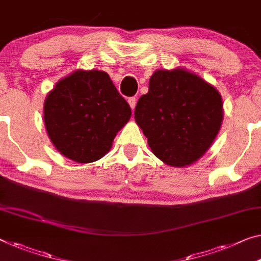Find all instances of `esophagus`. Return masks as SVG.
I'll return each instance as SVG.
<instances>
[{
  "label": "esophagus",
  "mask_w": 261,
  "mask_h": 261,
  "mask_svg": "<svg viewBox=\"0 0 261 261\" xmlns=\"http://www.w3.org/2000/svg\"><path fill=\"white\" fill-rule=\"evenodd\" d=\"M128 103H129V106H130V108H132V111H134L135 105H136V98H134V97L128 98Z\"/></svg>",
  "instance_id": "esophagus-1"
}]
</instances>
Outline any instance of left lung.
I'll list each match as a JSON object with an SVG mask.
<instances>
[{
  "label": "left lung",
  "instance_id": "8db88e82",
  "mask_svg": "<svg viewBox=\"0 0 261 261\" xmlns=\"http://www.w3.org/2000/svg\"><path fill=\"white\" fill-rule=\"evenodd\" d=\"M134 114L156 158L184 167L209 149L222 125L223 103L218 91L198 75L159 70Z\"/></svg>",
  "mask_w": 261,
  "mask_h": 261
}]
</instances>
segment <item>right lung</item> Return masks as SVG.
<instances>
[{"label": "right lung", "mask_w": 261, "mask_h": 261, "mask_svg": "<svg viewBox=\"0 0 261 261\" xmlns=\"http://www.w3.org/2000/svg\"><path fill=\"white\" fill-rule=\"evenodd\" d=\"M132 115L103 71H75L59 82L45 100L44 123L64 156L79 163L98 161L111 149Z\"/></svg>", "instance_id": "add662e5"}]
</instances>
